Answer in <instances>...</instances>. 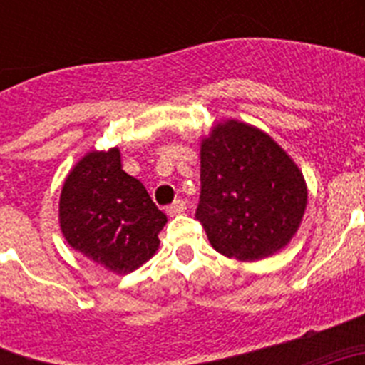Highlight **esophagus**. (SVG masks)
<instances>
[{"instance_id":"1","label":"esophagus","mask_w":365,"mask_h":365,"mask_svg":"<svg viewBox=\"0 0 365 365\" xmlns=\"http://www.w3.org/2000/svg\"><path fill=\"white\" fill-rule=\"evenodd\" d=\"M186 210V202L182 201V199H177L175 202H173V205H170L166 208V214L170 215V217H173V215H179V214H182V212Z\"/></svg>"}]
</instances>
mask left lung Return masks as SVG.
<instances>
[{"label": "left lung", "mask_w": 365, "mask_h": 365, "mask_svg": "<svg viewBox=\"0 0 365 365\" xmlns=\"http://www.w3.org/2000/svg\"><path fill=\"white\" fill-rule=\"evenodd\" d=\"M302 170L269 133L222 120L201 138L195 217L219 254L259 261L291 243L307 208Z\"/></svg>", "instance_id": "left-lung-1"}]
</instances>
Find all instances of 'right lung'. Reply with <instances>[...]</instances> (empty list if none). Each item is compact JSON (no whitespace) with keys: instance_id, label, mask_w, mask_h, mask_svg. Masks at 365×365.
Instances as JSON below:
<instances>
[{"instance_id":"right-lung-1","label":"right lung","mask_w":365,"mask_h":365,"mask_svg":"<svg viewBox=\"0 0 365 365\" xmlns=\"http://www.w3.org/2000/svg\"><path fill=\"white\" fill-rule=\"evenodd\" d=\"M58 221L71 248L115 274H130L159 248L168 217L122 170L118 148L87 151L67 173Z\"/></svg>"}]
</instances>
